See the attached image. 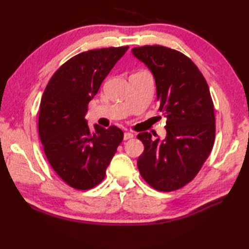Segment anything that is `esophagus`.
I'll use <instances>...</instances> for the list:
<instances>
[{"mask_svg":"<svg viewBox=\"0 0 249 249\" xmlns=\"http://www.w3.org/2000/svg\"><path fill=\"white\" fill-rule=\"evenodd\" d=\"M134 138V135L131 133H125L124 134V140H129V139H133Z\"/></svg>","mask_w":249,"mask_h":249,"instance_id":"obj_1","label":"esophagus"}]
</instances>
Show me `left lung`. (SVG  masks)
<instances>
[{
	"mask_svg": "<svg viewBox=\"0 0 249 249\" xmlns=\"http://www.w3.org/2000/svg\"><path fill=\"white\" fill-rule=\"evenodd\" d=\"M131 51L154 75L160 111L167 118L165 140L137 136L144 145L137 165L151 187L173 192L193 181L213 149V100L199 68L182 52L157 45Z\"/></svg>",
	"mask_w": 249,
	"mask_h": 249,
	"instance_id": "left-lung-1",
	"label": "left lung"
}]
</instances>
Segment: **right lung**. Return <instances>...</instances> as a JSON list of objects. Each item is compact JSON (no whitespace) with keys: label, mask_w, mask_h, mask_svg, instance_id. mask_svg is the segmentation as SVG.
Wrapping results in <instances>:
<instances>
[{"label":"right lung","mask_w":249,"mask_h":249,"mask_svg":"<svg viewBox=\"0 0 249 249\" xmlns=\"http://www.w3.org/2000/svg\"><path fill=\"white\" fill-rule=\"evenodd\" d=\"M128 49L89 50L65 62L45 89L39 106L38 134L50 166L71 187L88 190L103 182L106 169L123 140L116 126L91 129L88 106L100 84Z\"/></svg>","instance_id":"1"}]
</instances>
